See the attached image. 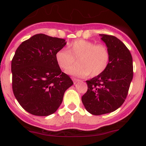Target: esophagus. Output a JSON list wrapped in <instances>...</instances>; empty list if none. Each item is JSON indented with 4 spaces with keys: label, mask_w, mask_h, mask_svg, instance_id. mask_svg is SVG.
Here are the masks:
<instances>
[{
    "label": "esophagus",
    "mask_w": 146,
    "mask_h": 146,
    "mask_svg": "<svg viewBox=\"0 0 146 146\" xmlns=\"http://www.w3.org/2000/svg\"><path fill=\"white\" fill-rule=\"evenodd\" d=\"M73 83H74V84H75L79 82H80L81 80H78V79H76V78H73Z\"/></svg>",
    "instance_id": "obj_1"
}]
</instances>
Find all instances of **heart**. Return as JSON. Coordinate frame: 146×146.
Instances as JSON below:
<instances>
[{"label": "heart", "mask_w": 146, "mask_h": 146, "mask_svg": "<svg viewBox=\"0 0 146 146\" xmlns=\"http://www.w3.org/2000/svg\"><path fill=\"white\" fill-rule=\"evenodd\" d=\"M67 49H60L55 56L56 62L62 69L69 68L66 71L67 74L82 78L90 73L95 77L104 73L108 67L110 53L105 45L78 39L68 43ZM77 57L78 64L70 68Z\"/></svg>", "instance_id": "1"}]
</instances>
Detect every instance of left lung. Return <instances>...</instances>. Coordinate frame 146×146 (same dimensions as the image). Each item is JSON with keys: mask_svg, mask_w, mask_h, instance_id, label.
Segmentation results:
<instances>
[{"mask_svg": "<svg viewBox=\"0 0 146 146\" xmlns=\"http://www.w3.org/2000/svg\"><path fill=\"white\" fill-rule=\"evenodd\" d=\"M110 53V61L102 74L87 80L88 90L82 98L92 115L115 111L124 102L133 78L132 58L128 48L113 36L100 34Z\"/></svg>", "mask_w": 146, "mask_h": 146, "instance_id": "obj_1", "label": "left lung"}]
</instances>
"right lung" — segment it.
Returning <instances> with one entry per match:
<instances>
[{
	"instance_id": "obj_1",
	"label": "right lung",
	"mask_w": 146,
	"mask_h": 146,
	"mask_svg": "<svg viewBox=\"0 0 146 146\" xmlns=\"http://www.w3.org/2000/svg\"><path fill=\"white\" fill-rule=\"evenodd\" d=\"M64 39L42 33L21 43L11 60L12 89L18 103L28 113L48 116L58 110L67 88L73 84L56 61Z\"/></svg>"
}]
</instances>
